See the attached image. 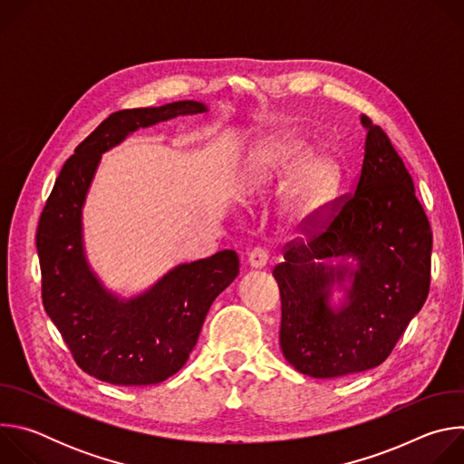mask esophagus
Listing matches in <instances>:
<instances>
[{
    "mask_svg": "<svg viewBox=\"0 0 464 464\" xmlns=\"http://www.w3.org/2000/svg\"><path fill=\"white\" fill-rule=\"evenodd\" d=\"M247 264L253 268V270H262L266 268L268 264V253L264 251L262 247H255L249 255H247Z\"/></svg>",
    "mask_w": 464,
    "mask_h": 464,
    "instance_id": "1",
    "label": "esophagus"
}]
</instances>
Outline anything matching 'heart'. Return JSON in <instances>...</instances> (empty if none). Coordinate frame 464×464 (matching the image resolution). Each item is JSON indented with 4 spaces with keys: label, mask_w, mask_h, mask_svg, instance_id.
I'll use <instances>...</instances> for the list:
<instances>
[{
    "label": "heart",
    "mask_w": 464,
    "mask_h": 464,
    "mask_svg": "<svg viewBox=\"0 0 464 464\" xmlns=\"http://www.w3.org/2000/svg\"><path fill=\"white\" fill-rule=\"evenodd\" d=\"M288 180L277 202V226L297 238L317 227L333 208L343 183V165L333 150H310L297 131H281L247 156L240 190L256 196Z\"/></svg>",
    "instance_id": "heart-1"
}]
</instances>
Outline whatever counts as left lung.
<instances>
[{
  "instance_id": "1",
  "label": "left lung",
  "mask_w": 464,
  "mask_h": 464,
  "mask_svg": "<svg viewBox=\"0 0 464 464\" xmlns=\"http://www.w3.org/2000/svg\"><path fill=\"white\" fill-rule=\"evenodd\" d=\"M360 121L367 136L356 190L274 270L281 351L312 378L380 365L430 292L433 237L413 179L383 130L365 115Z\"/></svg>"
}]
</instances>
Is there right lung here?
I'll use <instances>...</instances> for the list:
<instances>
[{
	"label": "right lung",
	"instance_id": "right-lung-1",
	"mask_svg": "<svg viewBox=\"0 0 464 464\" xmlns=\"http://www.w3.org/2000/svg\"><path fill=\"white\" fill-rule=\"evenodd\" d=\"M209 111L198 101L111 113L63 163L40 217L42 299L77 365L113 385H152L188 360L213 301L237 279L233 249L183 262L136 295L106 288L90 266L82 213L102 154L140 128Z\"/></svg>",
	"mask_w": 464,
	"mask_h": 464
}]
</instances>
